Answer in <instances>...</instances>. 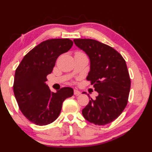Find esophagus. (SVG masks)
Segmentation results:
<instances>
[{
  "instance_id": "esophagus-1",
  "label": "esophagus",
  "mask_w": 152,
  "mask_h": 152,
  "mask_svg": "<svg viewBox=\"0 0 152 152\" xmlns=\"http://www.w3.org/2000/svg\"><path fill=\"white\" fill-rule=\"evenodd\" d=\"M80 94H81L80 91H79L77 90H76V89H75V90H74V95H80Z\"/></svg>"
}]
</instances>
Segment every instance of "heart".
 I'll list each match as a JSON object with an SVG mask.
<instances>
[{
    "label": "heart",
    "mask_w": 152,
    "mask_h": 152,
    "mask_svg": "<svg viewBox=\"0 0 152 152\" xmlns=\"http://www.w3.org/2000/svg\"><path fill=\"white\" fill-rule=\"evenodd\" d=\"M80 53V54H82V53Z\"/></svg>",
    "instance_id": "obj_1"
}]
</instances>
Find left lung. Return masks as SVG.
<instances>
[{"instance_id":"1","label":"left lung","mask_w":152,"mask_h":152,"mask_svg":"<svg viewBox=\"0 0 152 152\" xmlns=\"http://www.w3.org/2000/svg\"><path fill=\"white\" fill-rule=\"evenodd\" d=\"M75 44L90 59L91 81L98 95L82 110L87 121L104 125L118 118L128 102L131 80L125 60L109 45L90 39H77ZM86 94V92H83Z\"/></svg>"}]
</instances>
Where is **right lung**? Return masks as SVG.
<instances>
[{"label":"right lung","mask_w":152,"mask_h":152,"mask_svg":"<svg viewBox=\"0 0 152 152\" xmlns=\"http://www.w3.org/2000/svg\"><path fill=\"white\" fill-rule=\"evenodd\" d=\"M72 45L69 39L43 41L25 56L16 68L13 86L16 102L25 117L37 125H47L55 121L64 101L73 95L70 87L54 93L45 84L58 57L69 50Z\"/></svg>","instance_id":"right-lung-1"}]
</instances>
